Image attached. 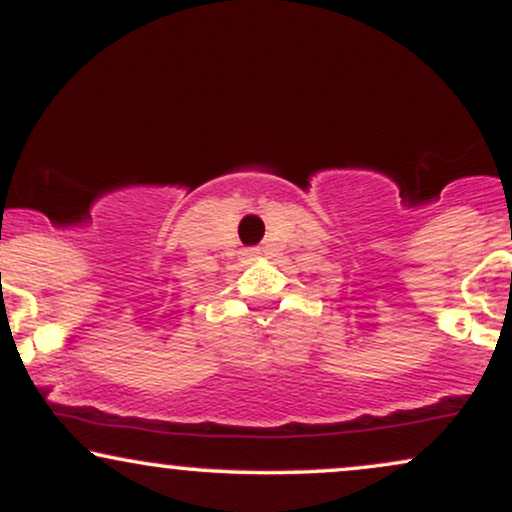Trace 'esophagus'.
<instances>
[{
    "label": "esophagus",
    "mask_w": 512,
    "mask_h": 512,
    "mask_svg": "<svg viewBox=\"0 0 512 512\" xmlns=\"http://www.w3.org/2000/svg\"><path fill=\"white\" fill-rule=\"evenodd\" d=\"M257 255H260V252H257V250H245L243 252L245 260H257Z\"/></svg>",
    "instance_id": "34e87169"
}]
</instances>
